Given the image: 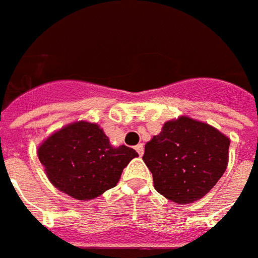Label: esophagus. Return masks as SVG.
Masks as SVG:
<instances>
[{
    "label": "esophagus",
    "instance_id": "34e87169",
    "mask_svg": "<svg viewBox=\"0 0 258 258\" xmlns=\"http://www.w3.org/2000/svg\"><path fill=\"white\" fill-rule=\"evenodd\" d=\"M136 151L139 153V156H143V153H144V146H143V144H137V146H136Z\"/></svg>",
    "mask_w": 258,
    "mask_h": 258
}]
</instances>
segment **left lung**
Masks as SVG:
<instances>
[{
  "instance_id": "obj_1",
  "label": "left lung",
  "mask_w": 258,
  "mask_h": 258,
  "mask_svg": "<svg viewBox=\"0 0 258 258\" xmlns=\"http://www.w3.org/2000/svg\"><path fill=\"white\" fill-rule=\"evenodd\" d=\"M230 139L186 115L166 121L144 147L154 189L174 204H194L217 185L228 166Z\"/></svg>"
}]
</instances>
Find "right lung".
Masks as SVG:
<instances>
[{"label": "right lung", "mask_w": 258, "mask_h": 258, "mask_svg": "<svg viewBox=\"0 0 258 258\" xmlns=\"http://www.w3.org/2000/svg\"><path fill=\"white\" fill-rule=\"evenodd\" d=\"M50 183L78 201H91L117 185L137 151L114 147L96 122L75 121L54 131L37 149Z\"/></svg>", "instance_id": "obj_1"}]
</instances>
